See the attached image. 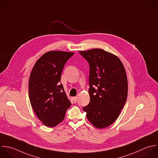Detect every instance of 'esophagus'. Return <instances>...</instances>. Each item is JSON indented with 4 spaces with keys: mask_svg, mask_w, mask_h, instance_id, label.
<instances>
[{
    "mask_svg": "<svg viewBox=\"0 0 158 158\" xmlns=\"http://www.w3.org/2000/svg\"><path fill=\"white\" fill-rule=\"evenodd\" d=\"M73 100L74 101V103H76L77 101V97H73Z\"/></svg>",
    "mask_w": 158,
    "mask_h": 158,
    "instance_id": "1",
    "label": "esophagus"
}]
</instances>
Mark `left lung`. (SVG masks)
<instances>
[{
  "label": "left lung",
  "instance_id": "1",
  "mask_svg": "<svg viewBox=\"0 0 158 158\" xmlns=\"http://www.w3.org/2000/svg\"><path fill=\"white\" fill-rule=\"evenodd\" d=\"M79 52L90 67V100L83 110L95 127H107L118 119L127 100L128 82L125 68L118 56L104 50Z\"/></svg>",
  "mask_w": 158,
  "mask_h": 158
}]
</instances>
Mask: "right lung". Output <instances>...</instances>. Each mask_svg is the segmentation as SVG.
<instances>
[{"instance_id": "1", "label": "right lung", "mask_w": 158, "mask_h": 158, "mask_svg": "<svg viewBox=\"0 0 158 158\" xmlns=\"http://www.w3.org/2000/svg\"><path fill=\"white\" fill-rule=\"evenodd\" d=\"M73 52L50 51L35 62L29 80V97L38 119L53 127L64 118L71 103L60 83L61 73Z\"/></svg>"}]
</instances>
